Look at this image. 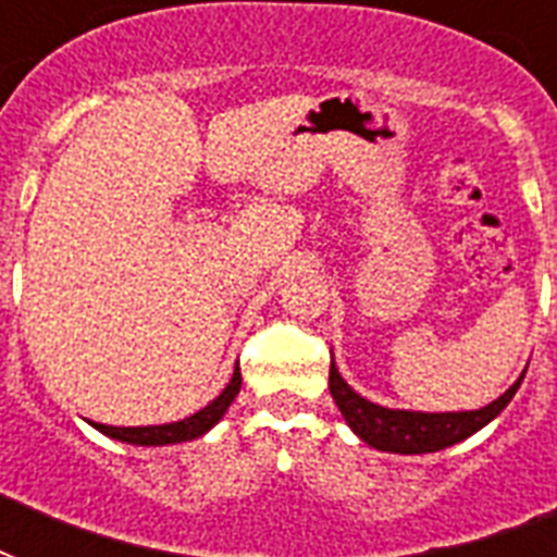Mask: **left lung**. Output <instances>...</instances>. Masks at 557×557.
Instances as JSON below:
<instances>
[{
    "instance_id": "1",
    "label": "left lung",
    "mask_w": 557,
    "mask_h": 557,
    "mask_svg": "<svg viewBox=\"0 0 557 557\" xmlns=\"http://www.w3.org/2000/svg\"><path fill=\"white\" fill-rule=\"evenodd\" d=\"M523 375L497 401L480 410H466V413H413V410H389V407L372 405L341 379L335 361L330 364V393L349 428L372 448L389 450V454H433V450L468 440L471 433L492 422L518 393Z\"/></svg>"
}]
</instances>
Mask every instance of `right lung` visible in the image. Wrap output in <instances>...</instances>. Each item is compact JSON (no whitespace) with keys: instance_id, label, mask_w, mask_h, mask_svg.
<instances>
[{"instance_id":"1","label":"right lung","mask_w":557,"mask_h":557,"mask_svg":"<svg viewBox=\"0 0 557 557\" xmlns=\"http://www.w3.org/2000/svg\"><path fill=\"white\" fill-rule=\"evenodd\" d=\"M239 387H243V375H239V364H236L231 384H227V387L222 389V393H219L208 407H201L199 413L187 416V419H182V422L150 424V428H112V424L95 422V428H98L100 433L112 436V440L129 442V445H176V442L196 440V436L210 431V428L225 416V410L236 398Z\"/></svg>"}]
</instances>
